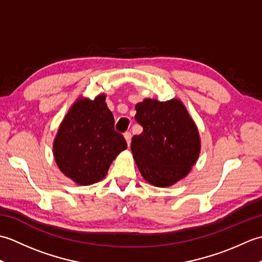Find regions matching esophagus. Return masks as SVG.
<instances>
[{
  "label": "esophagus",
  "instance_id": "34e87169",
  "mask_svg": "<svg viewBox=\"0 0 262 262\" xmlns=\"http://www.w3.org/2000/svg\"><path fill=\"white\" fill-rule=\"evenodd\" d=\"M124 137H125V140L127 142V145L129 146L130 145V140H132V134H130L129 132H126L125 134H124Z\"/></svg>",
  "mask_w": 262,
  "mask_h": 262
}]
</instances>
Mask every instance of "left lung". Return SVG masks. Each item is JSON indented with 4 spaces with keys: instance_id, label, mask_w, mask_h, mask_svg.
I'll return each instance as SVG.
<instances>
[{
    "instance_id": "8db88e82",
    "label": "left lung",
    "mask_w": 262,
    "mask_h": 262,
    "mask_svg": "<svg viewBox=\"0 0 262 262\" xmlns=\"http://www.w3.org/2000/svg\"><path fill=\"white\" fill-rule=\"evenodd\" d=\"M135 109V119L143 126L130 145L137 168L149 185L173 186L189 174L199 158L198 128L179 99L147 98Z\"/></svg>"
}]
</instances>
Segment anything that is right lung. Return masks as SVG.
Instances as JSON below:
<instances>
[{
    "mask_svg": "<svg viewBox=\"0 0 262 262\" xmlns=\"http://www.w3.org/2000/svg\"><path fill=\"white\" fill-rule=\"evenodd\" d=\"M114 125L105 94L93 100L77 98L54 138L53 154L60 172L80 186L102 180L113 161L127 148L124 136Z\"/></svg>",
    "mask_w": 262,
    "mask_h": 262,
    "instance_id": "add662e5",
    "label": "right lung"
}]
</instances>
